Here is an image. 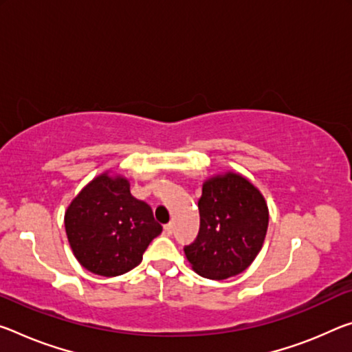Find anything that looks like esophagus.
<instances>
[{
    "mask_svg": "<svg viewBox=\"0 0 352 352\" xmlns=\"http://www.w3.org/2000/svg\"><path fill=\"white\" fill-rule=\"evenodd\" d=\"M163 232H164V235H167V236H170L172 235V232H174V224H166L164 226V228H163Z\"/></svg>",
    "mask_w": 352,
    "mask_h": 352,
    "instance_id": "obj_1",
    "label": "esophagus"
}]
</instances>
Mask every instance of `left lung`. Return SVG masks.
Returning a JSON list of instances; mask_svg holds the SVG:
<instances>
[{
  "label": "left lung",
  "instance_id": "left-lung-1",
  "mask_svg": "<svg viewBox=\"0 0 352 352\" xmlns=\"http://www.w3.org/2000/svg\"><path fill=\"white\" fill-rule=\"evenodd\" d=\"M200 228L185 255L199 276L224 280L241 274L263 246L270 213L246 177L227 172L208 178L199 199Z\"/></svg>",
  "mask_w": 352,
  "mask_h": 352
}]
</instances>
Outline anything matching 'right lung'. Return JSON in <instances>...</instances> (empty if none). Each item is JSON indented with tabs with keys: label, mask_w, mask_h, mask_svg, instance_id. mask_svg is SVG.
<instances>
[{
	"label": "right lung",
	"mask_w": 352,
	"mask_h": 352,
	"mask_svg": "<svg viewBox=\"0 0 352 352\" xmlns=\"http://www.w3.org/2000/svg\"><path fill=\"white\" fill-rule=\"evenodd\" d=\"M64 222L76 260L104 277L136 267L152 239L163 232L152 208L131 196L126 178L108 172L81 189L67 208Z\"/></svg>",
	"instance_id": "right-lung-1"
}]
</instances>
